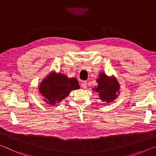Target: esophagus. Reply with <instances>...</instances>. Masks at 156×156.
I'll return each instance as SVG.
<instances>
[{"mask_svg": "<svg viewBox=\"0 0 156 156\" xmlns=\"http://www.w3.org/2000/svg\"><path fill=\"white\" fill-rule=\"evenodd\" d=\"M80 85L83 89H86L87 87V84L86 81H82L81 83H80Z\"/></svg>", "mask_w": 156, "mask_h": 156, "instance_id": "esophagus-1", "label": "esophagus"}]
</instances>
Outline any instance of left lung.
I'll return each instance as SVG.
<instances>
[{
  "mask_svg": "<svg viewBox=\"0 0 156 156\" xmlns=\"http://www.w3.org/2000/svg\"><path fill=\"white\" fill-rule=\"evenodd\" d=\"M96 82L98 86L93 89L98 93L102 102H111L117 98L120 94V84L115 77H109L105 73H100Z\"/></svg>",
  "mask_w": 156,
  "mask_h": 156,
  "instance_id": "1",
  "label": "left lung"
}]
</instances>
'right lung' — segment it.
Masks as SVG:
<instances>
[{"instance_id":"obj_1","label":"right lung","mask_w":156,"mask_h":156,"mask_svg":"<svg viewBox=\"0 0 156 156\" xmlns=\"http://www.w3.org/2000/svg\"><path fill=\"white\" fill-rule=\"evenodd\" d=\"M79 88L80 86L76 78H69L62 73L52 72L41 82L39 91L44 98V102L56 105L68 96L71 91Z\"/></svg>"}]
</instances>
